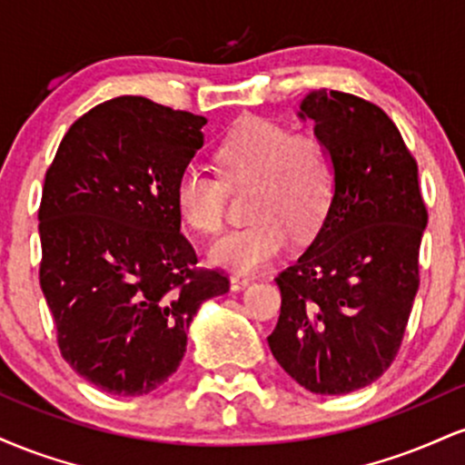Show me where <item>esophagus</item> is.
Returning <instances> with one entry per match:
<instances>
[{
  "label": "esophagus",
  "mask_w": 465,
  "mask_h": 465,
  "mask_svg": "<svg viewBox=\"0 0 465 465\" xmlns=\"http://www.w3.org/2000/svg\"><path fill=\"white\" fill-rule=\"evenodd\" d=\"M255 277L253 275H244V273H233L229 277V282H232V288L233 291H242V288H247L249 284H253Z\"/></svg>",
  "instance_id": "obj_1"
}]
</instances>
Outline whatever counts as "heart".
<instances>
[{
	"mask_svg": "<svg viewBox=\"0 0 465 465\" xmlns=\"http://www.w3.org/2000/svg\"><path fill=\"white\" fill-rule=\"evenodd\" d=\"M229 185H253L247 214L253 221L212 244L210 260L233 271L262 269L284 253L292 232L306 238L322 227L334 199V162L314 135H295L266 117H242L216 146ZM174 207L192 232L218 233L225 225L227 185L190 163L174 183Z\"/></svg>",
	"mask_w": 465,
	"mask_h": 465,
	"instance_id": "1",
	"label": "heart"
}]
</instances>
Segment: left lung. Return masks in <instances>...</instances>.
Listing matches in <instances>:
<instances>
[{
    "mask_svg": "<svg viewBox=\"0 0 465 465\" xmlns=\"http://www.w3.org/2000/svg\"><path fill=\"white\" fill-rule=\"evenodd\" d=\"M312 120L334 162V199L311 247L277 275L280 322L269 348L292 381L319 396L371 385L396 359L420 286L426 205L418 163L381 106L311 92Z\"/></svg>",
    "mask_w": 465,
    "mask_h": 465,
    "instance_id": "obj_1",
    "label": "left lung"
}]
</instances>
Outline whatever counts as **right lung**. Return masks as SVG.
<instances>
[{
    "instance_id": "right-lung-1",
    "label": "right lung",
    "mask_w": 465,
    "mask_h": 465,
    "mask_svg": "<svg viewBox=\"0 0 465 465\" xmlns=\"http://www.w3.org/2000/svg\"><path fill=\"white\" fill-rule=\"evenodd\" d=\"M207 120L122 95L78 117L47 168L39 207L41 291L72 370L114 396L162 387L183 361L221 271L196 269L174 183Z\"/></svg>"
}]
</instances>
